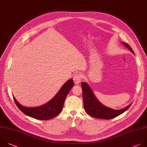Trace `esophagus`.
<instances>
[{"label": "esophagus", "instance_id": "34e87169", "mask_svg": "<svg viewBox=\"0 0 147 147\" xmlns=\"http://www.w3.org/2000/svg\"><path fill=\"white\" fill-rule=\"evenodd\" d=\"M82 80V76L80 74H76L73 77V80L76 85H78L80 84V82Z\"/></svg>", "mask_w": 147, "mask_h": 147}]
</instances>
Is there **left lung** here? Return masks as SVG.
I'll return each mask as SVG.
<instances>
[{
    "instance_id": "left-lung-1",
    "label": "left lung",
    "mask_w": 147,
    "mask_h": 147,
    "mask_svg": "<svg viewBox=\"0 0 147 147\" xmlns=\"http://www.w3.org/2000/svg\"><path fill=\"white\" fill-rule=\"evenodd\" d=\"M122 44L127 47L129 50L134 54L130 46L123 42ZM81 86L82 89V97L84 106L86 112L90 116L100 119H111L115 118L126 111L131 105V103L126 107L118 110H113L103 105L96 99L93 92L88 84L82 82Z\"/></svg>"
}]
</instances>
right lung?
Listing matches in <instances>:
<instances>
[{
    "mask_svg": "<svg viewBox=\"0 0 147 147\" xmlns=\"http://www.w3.org/2000/svg\"><path fill=\"white\" fill-rule=\"evenodd\" d=\"M74 85L72 79L68 80L54 98L45 105L37 107H26L21 106L13 96L19 109L25 115L38 120H48L57 116L62 111L66 97Z\"/></svg>",
    "mask_w": 147,
    "mask_h": 147,
    "instance_id": "add662e5",
    "label": "right lung"
}]
</instances>
